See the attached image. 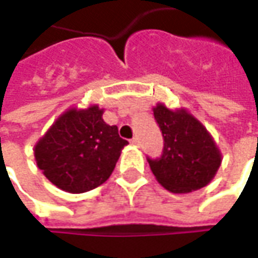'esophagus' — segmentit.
<instances>
[{
  "instance_id": "34e87169",
  "label": "esophagus",
  "mask_w": 258,
  "mask_h": 258,
  "mask_svg": "<svg viewBox=\"0 0 258 258\" xmlns=\"http://www.w3.org/2000/svg\"><path fill=\"white\" fill-rule=\"evenodd\" d=\"M130 143H131L133 146H139V144H140V140H139L137 137H134V139H131V141H130Z\"/></svg>"
}]
</instances>
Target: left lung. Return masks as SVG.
Listing matches in <instances>:
<instances>
[{"mask_svg": "<svg viewBox=\"0 0 258 258\" xmlns=\"http://www.w3.org/2000/svg\"><path fill=\"white\" fill-rule=\"evenodd\" d=\"M154 118L164 139L163 156L149 164L156 180L173 194L198 190L215 177L222 154L207 127L186 108L157 102Z\"/></svg>", "mask_w": 258, "mask_h": 258, "instance_id": "obj_1", "label": "left lung"}]
</instances>
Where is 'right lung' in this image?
Segmentation results:
<instances>
[{"label":"right lung","mask_w":258,"mask_h":258,"mask_svg":"<svg viewBox=\"0 0 258 258\" xmlns=\"http://www.w3.org/2000/svg\"><path fill=\"white\" fill-rule=\"evenodd\" d=\"M102 114L96 104L68 108L34 144L37 167L64 192L84 194L107 182L128 144Z\"/></svg>","instance_id":"add662e5"}]
</instances>
